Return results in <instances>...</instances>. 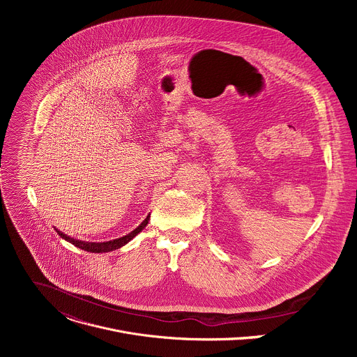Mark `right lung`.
<instances>
[{
    "mask_svg": "<svg viewBox=\"0 0 357 357\" xmlns=\"http://www.w3.org/2000/svg\"><path fill=\"white\" fill-rule=\"evenodd\" d=\"M148 220H149V216H146V219H145L137 229H134L131 233H128L127 236H123V237L116 238V240H112V241H105V243H89V241H82V240L72 238V237L66 236L65 233H62V231H59V230H56V231H58V234H59L62 238H65L66 241L72 243L73 245H76V247H79V248H82V250H84V251H90V252H107V251L117 250V248L123 247L124 244H127L131 238H134V237L148 225Z\"/></svg>",
    "mask_w": 357,
    "mask_h": 357,
    "instance_id": "1",
    "label": "right lung"
}]
</instances>
